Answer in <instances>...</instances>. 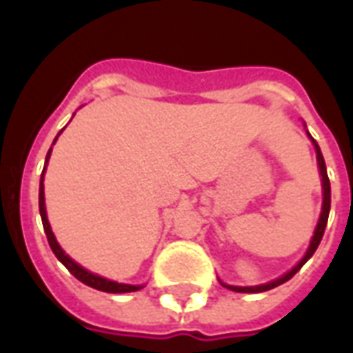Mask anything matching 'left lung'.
I'll return each mask as SVG.
<instances>
[{
  "label": "left lung",
  "instance_id": "obj_1",
  "mask_svg": "<svg viewBox=\"0 0 353 353\" xmlns=\"http://www.w3.org/2000/svg\"><path fill=\"white\" fill-rule=\"evenodd\" d=\"M312 138V136H310ZM314 141V147H316V154H318V164H319V172H321V183H323V208H321V215H319V223L318 227H316V232H314V236H312V242H310V248H308V252L304 255L301 263L293 268V270H289L285 276H281L278 280L270 281V283H265V285H257V288H234V285H225V288L232 289V291H238V293H261V291H268V289H274L281 285L283 281L291 280L293 276H295L306 261L310 259L314 252L318 250L319 242H321V238H323V232H325V227H327V219H329V210H331V183H329V177H327V168H325V161H323V154L319 151V145L316 143V139L312 138Z\"/></svg>",
  "mask_w": 353,
  "mask_h": 353
}]
</instances>
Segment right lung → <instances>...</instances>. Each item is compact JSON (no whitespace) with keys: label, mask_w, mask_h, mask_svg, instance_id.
<instances>
[{"label":"right lung","mask_w":353,"mask_h":353,"mask_svg":"<svg viewBox=\"0 0 353 353\" xmlns=\"http://www.w3.org/2000/svg\"><path fill=\"white\" fill-rule=\"evenodd\" d=\"M58 138V136H57ZM50 151L47 153V162H49ZM47 162H45V166H47ZM39 214H41V221H43V229H45V234H47V240H49V245L52 253L57 255L58 261L62 263V265L70 270V272L77 278L79 281H83L85 285H90V288L98 289V291H105V293H130V291H138L141 289V285H128V283H117V281L105 280V278H101V276H96V274L88 272L85 270L83 266H79L75 261H72L64 252H62V248L58 245L57 238L52 234V230H50L49 219H47V212H45V192H43V174H41V183H39Z\"/></svg>","instance_id":"add662e5"}]
</instances>
